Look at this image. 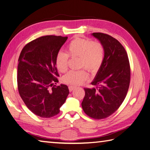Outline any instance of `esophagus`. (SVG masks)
Segmentation results:
<instances>
[{"label":"esophagus","instance_id":"obj_1","mask_svg":"<svg viewBox=\"0 0 150 150\" xmlns=\"http://www.w3.org/2000/svg\"><path fill=\"white\" fill-rule=\"evenodd\" d=\"M68 88H69V91H72L73 90H74V89L75 88V86H69L68 87Z\"/></svg>","mask_w":150,"mask_h":150}]
</instances>
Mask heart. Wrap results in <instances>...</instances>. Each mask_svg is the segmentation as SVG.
I'll return each mask as SVG.
<instances>
[{"label":"heart","mask_w":150,"mask_h":150,"mask_svg":"<svg viewBox=\"0 0 150 150\" xmlns=\"http://www.w3.org/2000/svg\"><path fill=\"white\" fill-rule=\"evenodd\" d=\"M105 50L103 45L98 41H93L88 39L76 38L67 46V54L59 52L55 57V65L61 73L67 71L68 55L71 57H79V68H86L94 71L102 65L104 59ZM88 74L84 69L70 71L66 74L62 81L68 85L82 84L88 79Z\"/></svg>","instance_id":"heart-1"}]
</instances>
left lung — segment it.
<instances>
[{"mask_svg":"<svg viewBox=\"0 0 150 150\" xmlns=\"http://www.w3.org/2000/svg\"><path fill=\"white\" fill-rule=\"evenodd\" d=\"M105 50L104 59L91 84L84 88L82 102L84 112L93 119L109 117L120 107L129 88L130 68L126 50L119 41L108 34L94 33Z\"/></svg>","mask_w":150,"mask_h":150,"instance_id":"left-lung-1","label":"left lung"}]
</instances>
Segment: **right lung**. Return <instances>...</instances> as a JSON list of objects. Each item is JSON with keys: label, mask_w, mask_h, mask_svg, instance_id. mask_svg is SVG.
Returning a JSON list of instances; mask_svg holds the SVG:
<instances>
[{"label": "right lung", "mask_w": 150, "mask_h": 150, "mask_svg": "<svg viewBox=\"0 0 150 150\" xmlns=\"http://www.w3.org/2000/svg\"><path fill=\"white\" fill-rule=\"evenodd\" d=\"M68 37L45 36L27 44L18 59L19 94L31 112L41 117L60 112L69 94L65 84L54 86L59 76L55 57Z\"/></svg>", "instance_id": "right-lung-1"}]
</instances>
